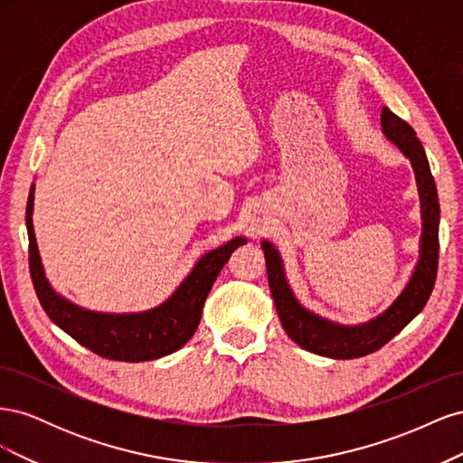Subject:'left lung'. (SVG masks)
<instances>
[{
    "instance_id": "obj_1",
    "label": "left lung",
    "mask_w": 463,
    "mask_h": 463,
    "mask_svg": "<svg viewBox=\"0 0 463 463\" xmlns=\"http://www.w3.org/2000/svg\"><path fill=\"white\" fill-rule=\"evenodd\" d=\"M381 125L388 141L394 143L403 156L411 162L419 199H421L423 220V233L421 243H419V260L415 270L403 291L384 313L352 326L338 325V322L311 313L293 296L278 249L270 241L260 243L279 322H282L286 334L293 342L317 355L332 359H355L381 349L423 311L432 293L434 279H437L440 206L427 154L421 141L415 137L411 125L396 114H392L386 106L383 108Z\"/></svg>"
}]
</instances>
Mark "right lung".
Listing matches in <instances>:
<instances>
[{"label":"right lung","instance_id":"1","mask_svg":"<svg viewBox=\"0 0 463 463\" xmlns=\"http://www.w3.org/2000/svg\"><path fill=\"white\" fill-rule=\"evenodd\" d=\"M34 185L26 203V232H29L31 276L42 309L63 332L96 355L114 361H152L170 355L185 345L197 330L210 288L233 250L245 245V237H233L218 249L208 250L179 288L154 309L143 313H96L67 301L55 291L42 266L34 226Z\"/></svg>","mask_w":463,"mask_h":463}]
</instances>
